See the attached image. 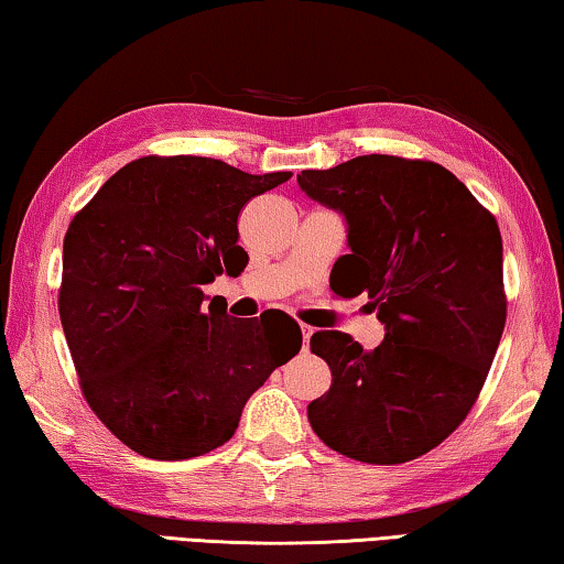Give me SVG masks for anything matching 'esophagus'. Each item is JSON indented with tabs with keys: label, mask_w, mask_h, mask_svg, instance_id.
<instances>
[{
	"label": "esophagus",
	"mask_w": 564,
	"mask_h": 564,
	"mask_svg": "<svg viewBox=\"0 0 564 564\" xmlns=\"http://www.w3.org/2000/svg\"><path fill=\"white\" fill-rule=\"evenodd\" d=\"M301 333H303V350H308L311 346V336H313V328L305 326V323H301Z\"/></svg>",
	"instance_id": "1"
}]
</instances>
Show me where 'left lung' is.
I'll use <instances>...</instances> for the list:
<instances>
[{"instance_id":"1","label":"left lung","mask_w":564,"mask_h":564,"mask_svg":"<svg viewBox=\"0 0 564 564\" xmlns=\"http://www.w3.org/2000/svg\"><path fill=\"white\" fill-rule=\"evenodd\" d=\"M299 186L346 221L350 253L333 265L330 289L368 293L386 326L376 350L340 330L313 333L333 383L308 405L311 427L352 460H415L470 413L500 346L498 221L433 161L356 156L301 171Z\"/></svg>"}]
</instances>
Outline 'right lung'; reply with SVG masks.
I'll return each mask as SVG.
<instances>
[{"instance_id":"add662e5","label":"right lung","mask_w":564,"mask_h":564,"mask_svg":"<svg viewBox=\"0 0 564 564\" xmlns=\"http://www.w3.org/2000/svg\"><path fill=\"white\" fill-rule=\"evenodd\" d=\"M291 171L144 156L64 236L59 316L94 413L133 453L186 460L231 441L246 400L301 350L291 316L238 321L204 285L243 269L238 214Z\"/></svg>"}]
</instances>
